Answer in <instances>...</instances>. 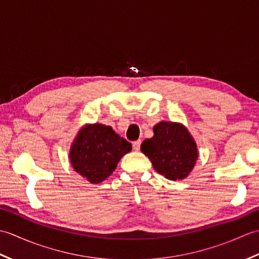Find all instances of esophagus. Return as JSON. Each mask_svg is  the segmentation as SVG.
<instances>
[{
    "mask_svg": "<svg viewBox=\"0 0 259 259\" xmlns=\"http://www.w3.org/2000/svg\"><path fill=\"white\" fill-rule=\"evenodd\" d=\"M140 145H141V140H137L133 144L134 147V150L135 151H139L140 150Z\"/></svg>",
    "mask_w": 259,
    "mask_h": 259,
    "instance_id": "obj_1",
    "label": "esophagus"
}]
</instances>
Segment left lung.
I'll list each match as a JSON object with an SVG mask.
<instances>
[{"label": "left lung", "instance_id": "left-lung-1", "mask_svg": "<svg viewBox=\"0 0 259 259\" xmlns=\"http://www.w3.org/2000/svg\"><path fill=\"white\" fill-rule=\"evenodd\" d=\"M140 148L156 171L174 181L188 177L198 159L194 137L183 123L171 121L157 123L152 138L146 139Z\"/></svg>", "mask_w": 259, "mask_h": 259}]
</instances>
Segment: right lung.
I'll use <instances>...</instances> for the list:
<instances>
[{"label": "right lung", "mask_w": 259, "mask_h": 259, "mask_svg": "<svg viewBox=\"0 0 259 259\" xmlns=\"http://www.w3.org/2000/svg\"><path fill=\"white\" fill-rule=\"evenodd\" d=\"M133 149L130 142L115 134L110 125L84 124L71 145V166L91 184H100L111 175L125 153Z\"/></svg>", "instance_id": "add662e5"}]
</instances>
